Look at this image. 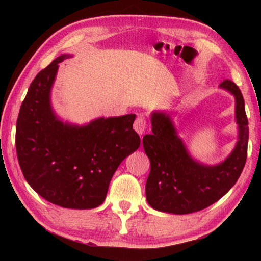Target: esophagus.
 I'll list each match as a JSON object with an SVG mask.
<instances>
[{
    "instance_id": "esophagus-1",
    "label": "esophagus",
    "mask_w": 261,
    "mask_h": 261,
    "mask_svg": "<svg viewBox=\"0 0 261 261\" xmlns=\"http://www.w3.org/2000/svg\"><path fill=\"white\" fill-rule=\"evenodd\" d=\"M134 129L138 135L142 136L143 134H145L146 130H147V121H146V119L141 118V116H140V118H138L135 122V124H134Z\"/></svg>"
}]
</instances>
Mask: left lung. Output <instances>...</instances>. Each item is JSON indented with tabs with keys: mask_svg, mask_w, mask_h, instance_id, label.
Returning a JSON list of instances; mask_svg holds the SVG:
<instances>
[{
	"mask_svg": "<svg viewBox=\"0 0 261 261\" xmlns=\"http://www.w3.org/2000/svg\"><path fill=\"white\" fill-rule=\"evenodd\" d=\"M219 87L233 95L238 124L233 150L220 164L206 165L192 157L177 134L170 112L151 113L152 134L143 136L142 143L150 160L146 197L152 208L171 214L197 212L223 197L240 177L249 139L245 99L233 82L225 80Z\"/></svg>",
	"mask_w": 261,
	"mask_h": 261,
	"instance_id": "obj_1",
	"label": "left lung"
}]
</instances>
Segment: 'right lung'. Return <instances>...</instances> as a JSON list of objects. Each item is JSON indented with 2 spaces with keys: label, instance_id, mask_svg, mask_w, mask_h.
<instances>
[{
  "label": "right lung",
  "instance_id": "add662e5",
  "mask_svg": "<svg viewBox=\"0 0 261 261\" xmlns=\"http://www.w3.org/2000/svg\"><path fill=\"white\" fill-rule=\"evenodd\" d=\"M64 54L32 81L16 121L15 146L25 180L39 195L66 208L101 205L120 164L140 146L136 114L97 118L79 125L55 112L51 90Z\"/></svg>",
  "mask_w": 261,
  "mask_h": 261
}]
</instances>
